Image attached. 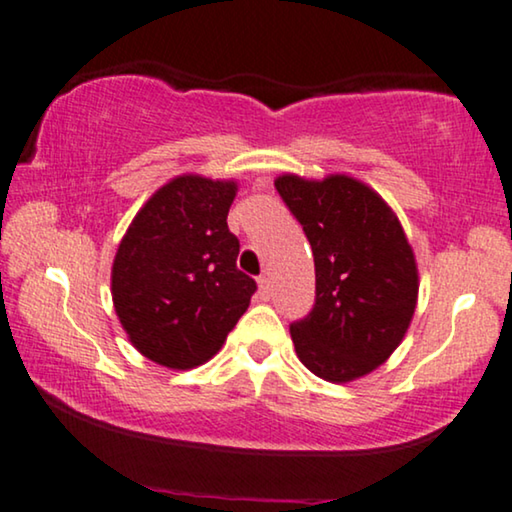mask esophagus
I'll return each instance as SVG.
<instances>
[{
	"label": "esophagus",
	"mask_w": 512,
	"mask_h": 512,
	"mask_svg": "<svg viewBox=\"0 0 512 512\" xmlns=\"http://www.w3.org/2000/svg\"><path fill=\"white\" fill-rule=\"evenodd\" d=\"M258 295H261V300H270V277L268 274H261V277H258Z\"/></svg>",
	"instance_id": "esophagus-1"
}]
</instances>
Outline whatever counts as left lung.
I'll return each mask as SVG.
<instances>
[{
	"label": "left lung",
	"instance_id": "1",
	"mask_svg": "<svg viewBox=\"0 0 512 512\" xmlns=\"http://www.w3.org/2000/svg\"><path fill=\"white\" fill-rule=\"evenodd\" d=\"M274 187L300 221L316 268L314 307L291 323L295 353L325 381L360 379L388 360L416 311L418 268L402 226L353 177L281 175Z\"/></svg>",
	"mask_w": 512,
	"mask_h": 512
}]
</instances>
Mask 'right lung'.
Returning <instances> with one entry per match:
<instances>
[{
  "label": "right lung",
  "instance_id": "1",
  "mask_svg": "<svg viewBox=\"0 0 512 512\" xmlns=\"http://www.w3.org/2000/svg\"><path fill=\"white\" fill-rule=\"evenodd\" d=\"M235 182L182 175L131 221L113 263V302L131 344L170 369L203 365L247 311L256 281L238 270L226 217Z\"/></svg>",
  "mask_w": 512,
  "mask_h": 512
}]
</instances>
